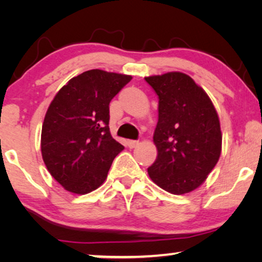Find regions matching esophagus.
Masks as SVG:
<instances>
[{
	"label": "esophagus",
	"mask_w": 262,
	"mask_h": 262,
	"mask_svg": "<svg viewBox=\"0 0 262 262\" xmlns=\"http://www.w3.org/2000/svg\"><path fill=\"white\" fill-rule=\"evenodd\" d=\"M139 144V142L138 141H127V146L130 149H134V148H136V146H137Z\"/></svg>",
	"instance_id": "esophagus-1"
}]
</instances>
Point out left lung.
<instances>
[{"label":"left lung","instance_id":"8db88e82","mask_svg":"<svg viewBox=\"0 0 262 262\" xmlns=\"http://www.w3.org/2000/svg\"><path fill=\"white\" fill-rule=\"evenodd\" d=\"M159 95L154 144L157 159L148 174L171 194L200 187L220 160V118L206 92L188 75L170 71L145 77Z\"/></svg>","mask_w":262,"mask_h":262}]
</instances>
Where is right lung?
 Wrapping results in <instances>:
<instances>
[{"mask_svg":"<svg viewBox=\"0 0 262 262\" xmlns=\"http://www.w3.org/2000/svg\"><path fill=\"white\" fill-rule=\"evenodd\" d=\"M131 78L100 69L84 71L68 81L50 103L41 127V156L66 191H95L123 151L110 132L108 106Z\"/></svg>","mask_w":262,"mask_h":262,"instance_id":"1","label":"right lung"}]
</instances>
